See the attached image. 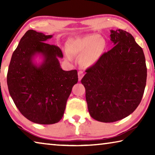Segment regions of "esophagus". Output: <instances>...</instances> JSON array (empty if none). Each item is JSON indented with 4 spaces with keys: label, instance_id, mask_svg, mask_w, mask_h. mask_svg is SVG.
Returning a JSON list of instances; mask_svg holds the SVG:
<instances>
[{
    "label": "esophagus",
    "instance_id": "esophagus-1",
    "mask_svg": "<svg viewBox=\"0 0 155 155\" xmlns=\"http://www.w3.org/2000/svg\"><path fill=\"white\" fill-rule=\"evenodd\" d=\"M78 81H81V80L82 79V78H83V77L84 76L83 72H82V71H79V72H78Z\"/></svg>",
    "mask_w": 155,
    "mask_h": 155
}]
</instances>
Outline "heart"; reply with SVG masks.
Instances as JSON below:
<instances>
[{
    "instance_id": "1",
    "label": "heart",
    "mask_w": 155,
    "mask_h": 155,
    "mask_svg": "<svg viewBox=\"0 0 155 155\" xmlns=\"http://www.w3.org/2000/svg\"><path fill=\"white\" fill-rule=\"evenodd\" d=\"M107 46L105 39L97 34H90L82 38L70 39L66 42L68 53L80 57L79 64L85 68L92 66L98 62L105 51Z\"/></svg>"
}]
</instances>
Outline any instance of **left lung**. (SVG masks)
Instances as JSON below:
<instances>
[{
  "label": "left lung",
  "mask_w": 155,
  "mask_h": 155,
  "mask_svg": "<svg viewBox=\"0 0 155 155\" xmlns=\"http://www.w3.org/2000/svg\"><path fill=\"white\" fill-rule=\"evenodd\" d=\"M114 46L86 70L81 80L91 117L102 122L118 121L137 109L147 78L142 48L131 34L111 30Z\"/></svg>",
  "instance_id": "left-lung-1"
}]
</instances>
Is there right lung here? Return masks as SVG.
I'll list each match as a JSON object with an SVG mask.
<instances>
[{"instance_id": "right-lung-1", "label": "right lung", "mask_w": 155, "mask_h": 155, "mask_svg": "<svg viewBox=\"0 0 155 155\" xmlns=\"http://www.w3.org/2000/svg\"><path fill=\"white\" fill-rule=\"evenodd\" d=\"M52 38L27 31L13 52L7 77L15 106L26 118L40 124L61 120L72 87L78 82L77 70L61 68V49L46 43ZM38 56L43 59L39 64L35 62Z\"/></svg>"}]
</instances>
